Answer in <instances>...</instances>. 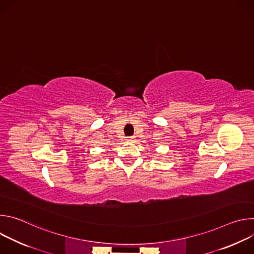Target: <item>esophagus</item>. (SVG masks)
Returning a JSON list of instances; mask_svg holds the SVG:
<instances>
[{"label":"esophagus","instance_id":"esophagus-1","mask_svg":"<svg viewBox=\"0 0 254 254\" xmlns=\"http://www.w3.org/2000/svg\"><path fill=\"white\" fill-rule=\"evenodd\" d=\"M133 139H134V136H128V137L127 138V141H132Z\"/></svg>","mask_w":254,"mask_h":254}]
</instances>
